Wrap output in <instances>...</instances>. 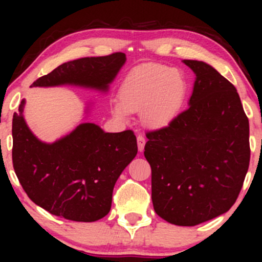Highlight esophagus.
<instances>
[{
    "label": "esophagus",
    "mask_w": 262,
    "mask_h": 262,
    "mask_svg": "<svg viewBox=\"0 0 262 262\" xmlns=\"http://www.w3.org/2000/svg\"><path fill=\"white\" fill-rule=\"evenodd\" d=\"M137 141H138V149H139V151H143L144 146H145V138H144V135H140V134L138 135Z\"/></svg>",
    "instance_id": "obj_1"
}]
</instances>
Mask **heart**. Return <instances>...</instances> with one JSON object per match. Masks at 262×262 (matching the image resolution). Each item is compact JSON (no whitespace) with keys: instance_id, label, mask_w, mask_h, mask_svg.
Here are the masks:
<instances>
[{"instance_id":"b5f03b06","label":"heart","mask_w":262,"mask_h":262,"mask_svg":"<svg viewBox=\"0 0 262 262\" xmlns=\"http://www.w3.org/2000/svg\"><path fill=\"white\" fill-rule=\"evenodd\" d=\"M188 86L183 75L165 65H149L133 70L123 81L119 101L111 107L121 119L140 111L144 124L165 128L181 113Z\"/></svg>"}]
</instances>
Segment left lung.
<instances>
[{"mask_svg":"<svg viewBox=\"0 0 262 262\" xmlns=\"http://www.w3.org/2000/svg\"><path fill=\"white\" fill-rule=\"evenodd\" d=\"M182 62L196 75L189 107L169 127L146 134L144 155L156 214L193 227L235 203L250 161L249 121L235 87L213 66Z\"/></svg>","mask_w":262,"mask_h":262,"instance_id":"obj_1","label":"left lung"}]
</instances>
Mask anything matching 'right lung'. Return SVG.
<instances>
[{"label":"right lung","instance_id":"obj_1","mask_svg":"<svg viewBox=\"0 0 262 262\" xmlns=\"http://www.w3.org/2000/svg\"><path fill=\"white\" fill-rule=\"evenodd\" d=\"M125 54L82 58L61 64L31 87L76 86L107 93L125 64ZM26 100L13 114L12 160L16 175L37 206L75 222H96L108 214L117 180L138 152L132 130L106 133L82 122L53 143L40 140L25 119ZM87 102L85 118L91 112Z\"/></svg>","mask_w":262,"mask_h":262}]
</instances>
